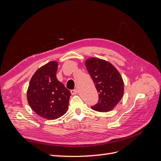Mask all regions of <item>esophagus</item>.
<instances>
[{
	"label": "esophagus",
	"mask_w": 161,
	"mask_h": 161,
	"mask_svg": "<svg viewBox=\"0 0 161 161\" xmlns=\"http://www.w3.org/2000/svg\"><path fill=\"white\" fill-rule=\"evenodd\" d=\"M70 92H71L72 95H76V92H77V91L76 89H73V90L70 91Z\"/></svg>",
	"instance_id": "esophagus-1"
}]
</instances>
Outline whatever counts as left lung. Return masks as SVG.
Instances as JSON below:
<instances>
[{"mask_svg":"<svg viewBox=\"0 0 161 161\" xmlns=\"http://www.w3.org/2000/svg\"><path fill=\"white\" fill-rule=\"evenodd\" d=\"M85 65L99 93L98 103L91 106V108L100 112L112 110L124 95L122 77L111 63L99 58H89L86 60Z\"/></svg>","mask_w":161,"mask_h":161,"instance_id":"obj_1","label":"left lung"}]
</instances>
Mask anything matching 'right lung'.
<instances>
[{
  "label": "right lung",
  "mask_w": 161,
  "mask_h": 161,
  "mask_svg": "<svg viewBox=\"0 0 161 161\" xmlns=\"http://www.w3.org/2000/svg\"><path fill=\"white\" fill-rule=\"evenodd\" d=\"M58 62H50L40 68L29 85V105L40 116L47 119L60 118L69 108L70 92L56 78Z\"/></svg>",
  "instance_id": "add662e5"
}]
</instances>
